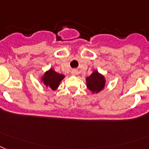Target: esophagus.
Masks as SVG:
<instances>
[{
  "label": "esophagus",
  "mask_w": 149,
  "mask_h": 149,
  "mask_svg": "<svg viewBox=\"0 0 149 149\" xmlns=\"http://www.w3.org/2000/svg\"><path fill=\"white\" fill-rule=\"evenodd\" d=\"M72 74L77 75V74H78V71H77V70H72Z\"/></svg>",
  "instance_id": "1"
}]
</instances>
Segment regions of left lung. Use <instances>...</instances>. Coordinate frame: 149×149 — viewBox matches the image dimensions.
<instances>
[{"instance_id":"left-lung-1","label":"left lung","mask_w":149,"mask_h":149,"mask_svg":"<svg viewBox=\"0 0 149 149\" xmlns=\"http://www.w3.org/2000/svg\"><path fill=\"white\" fill-rule=\"evenodd\" d=\"M87 88L92 93H98L104 88L105 79L103 75L100 74L97 70H95L92 74L86 79Z\"/></svg>"}]
</instances>
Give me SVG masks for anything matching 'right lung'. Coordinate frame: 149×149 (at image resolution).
I'll return each instance as SVG.
<instances>
[{"instance_id": "right-lung-1", "label": "right lung", "mask_w": 149, "mask_h": 149, "mask_svg": "<svg viewBox=\"0 0 149 149\" xmlns=\"http://www.w3.org/2000/svg\"><path fill=\"white\" fill-rule=\"evenodd\" d=\"M64 77L63 74H60L51 68L49 70L45 72L44 76L42 77V81L46 87H48L52 90H56Z\"/></svg>"}]
</instances>
